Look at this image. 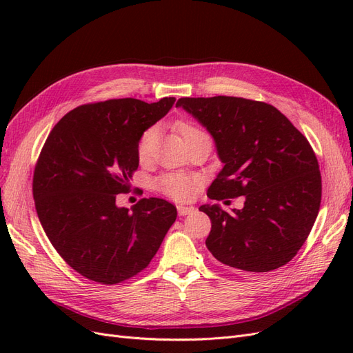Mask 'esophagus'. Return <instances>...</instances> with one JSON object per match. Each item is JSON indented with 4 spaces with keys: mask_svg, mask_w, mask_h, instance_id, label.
Here are the masks:
<instances>
[{
    "mask_svg": "<svg viewBox=\"0 0 353 353\" xmlns=\"http://www.w3.org/2000/svg\"><path fill=\"white\" fill-rule=\"evenodd\" d=\"M191 212H194V208H191V206H178V215L179 216L190 215Z\"/></svg>",
    "mask_w": 353,
    "mask_h": 353,
    "instance_id": "34e87169",
    "label": "esophagus"
}]
</instances>
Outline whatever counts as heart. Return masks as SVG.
Here are the masks:
<instances>
[{"label": "heart", "mask_w": 353, "mask_h": 353, "mask_svg": "<svg viewBox=\"0 0 353 353\" xmlns=\"http://www.w3.org/2000/svg\"><path fill=\"white\" fill-rule=\"evenodd\" d=\"M178 132L181 134V137L187 140L188 137L194 135V134H201L205 131H201L200 128H197L193 123H178L176 126ZM156 135L157 131L156 128H147V130L141 134L140 140H138L137 144V153H138V159L141 162H145V160L150 159L153 148L156 144ZM200 184V179L194 175H188V174H165L162 176H159L154 183V187L160 193L178 200V201H187L190 199H193L196 190Z\"/></svg>", "instance_id": "1"}]
</instances>
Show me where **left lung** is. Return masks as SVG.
I'll return each instance as SVG.
<instances>
[{
    "label": "left lung",
    "mask_w": 353,
    "mask_h": 353,
    "mask_svg": "<svg viewBox=\"0 0 353 353\" xmlns=\"http://www.w3.org/2000/svg\"><path fill=\"white\" fill-rule=\"evenodd\" d=\"M210 132L223 168L208 190L212 200L244 197L243 209L203 205L212 221L206 248L249 274L290 262L306 241L321 203V174L306 137L274 105L241 97L176 101Z\"/></svg>",
    "instance_id": "8db88e82"
}]
</instances>
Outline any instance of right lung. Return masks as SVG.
<instances>
[{
  "instance_id": "right-lung-1",
  "label": "right lung",
  "mask_w": 353,
  "mask_h": 353,
  "mask_svg": "<svg viewBox=\"0 0 353 353\" xmlns=\"http://www.w3.org/2000/svg\"><path fill=\"white\" fill-rule=\"evenodd\" d=\"M157 103L117 99L83 104L52 128L34 172L35 209L57 253L85 279L117 284L147 268L176 208L157 197L116 206L138 168L141 134L170 110Z\"/></svg>"
}]
</instances>
